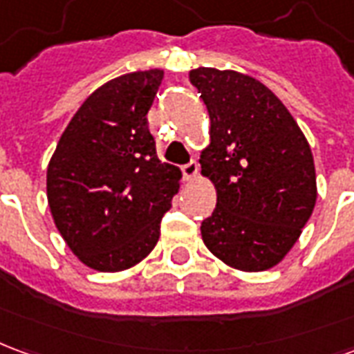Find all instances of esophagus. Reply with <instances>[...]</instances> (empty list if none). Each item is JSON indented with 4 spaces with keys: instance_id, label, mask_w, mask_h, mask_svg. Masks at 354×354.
<instances>
[{
    "instance_id": "obj_1",
    "label": "esophagus",
    "mask_w": 354,
    "mask_h": 354,
    "mask_svg": "<svg viewBox=\"0 0 354 354\" xmlns=\"http://www.w3.org/2000/svg\"><path fill=\"white\" fill-rule=\"evenodd\" d=\"M182 172H184L185 180H195L199 174V165H197V161H192L189 165L182 167Z\"/></svg>"
}]
</instances>
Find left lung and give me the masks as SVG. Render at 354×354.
Instances as JSON below:
<instances>
[{"label": "left lung", "mask_w": 354, "mask_h": 354, "mask_svg": "<svg viewBox=\"0 0 354 354\" xmlns=\"http://www.w3.org/2000/svg\"><path fill=\"white\" fill-rule=\"evenodd\" d=\"M210 117L201 174L216 208L203 243L225 266L258 273L284 260L311 218L317 174L311 146L273 91L235 70L189 72Z\"/></svg>", "instance_id": "obj_1"}]
</instances>
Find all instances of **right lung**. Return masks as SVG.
<instances>
[{"label":"right lung","instance_id":"add662e5","mask_svg":"<svg viewBox=\"0 0 354 354\" xmlns=\"http://www.w3.org/2000/svg\"><path fill=\"white\" fill-rule=\"evenodd\" d=\"M162 70L119 75L81 104L47 167L57 230L81 263L117 273L151 252L182 170L161 162L147 111Z\"/></svg>","mask_w":354,"mask_h":354}]
</instances>
